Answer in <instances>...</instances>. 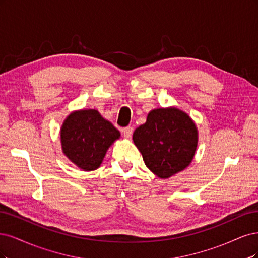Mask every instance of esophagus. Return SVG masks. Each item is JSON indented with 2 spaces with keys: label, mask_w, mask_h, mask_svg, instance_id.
Segmentation results:
<instances>
[{
  "label": "esophagus",
  "mask_w": 258,
  "mask_h": 258,
  "mask_svg": "<svg viewBox=\"0 0 258 258\" xmlns=\"http://www.w3.org/2000/svg\"><path fill=\"white\" fill-rule=\"evenodd\" d=\"M123 135L125 138H131L132 134H133V127L132 126H127L125 128H123Z\"/></svg>",
  "instance_id": "34e87169"
}]
</instances>
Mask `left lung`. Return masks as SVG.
I'll return each instance as SVG.
<instances>
[{"label":"left lung","mask_w":258,"mask_h":258,"mask_svg":"<svg viewBox=\"0 0 258 258\" xmlns=\"http://www.w3.org/2000/svg\"><path fill=\"white\" fill-rule=\"evenodd\" d=\"M133 141L147 167L160 179H168L192 163L198 130L193 119L179 108H156L135 130Z\"/></svg>","instance_id":"1"}]
</instances>
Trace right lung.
<instances>
[{"instance_id":"obj_1","label":"right lung","mask_w":258,"mask_h":258,"mask_svg":"<svg viewBox=\"0 0 258 258\" xmlns=\"http://www.w3.org/2000/svg\"><path fill=\"white\" fill-rule=\"evenodd\" d=\"M120 132L96 109H80L65 118L61 130L63 154L85 171L97 169Z\"/></svg>"}]
</instances>
